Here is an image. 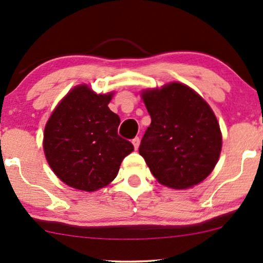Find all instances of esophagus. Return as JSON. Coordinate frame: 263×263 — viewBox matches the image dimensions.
I'll return each instance as SVG.
<instances>
[{"instance_id": "esophagus-1", "label": "esophagus", "mask_w": 263, "mask_h": 263, "mask_svg": "<svg viewBox=\"0 0 263 263\" xmlns=\"http://www.w3.org/2000/svg\"><path fill=\"white\" fill-rule=\"evenodd\" d=\"M133 145H134L135 150H138V148H139V145H140V139H139V138L133 139Z\"/></svg>"}]
</instances>
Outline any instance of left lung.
Listing matches in <instances>:
<instances>
[{
  "mask_svg": "<svg viewBox=\"0 0 263 263\" xmlns=\"http://www.w3.org/2000/svg\"><path fill=\"white\" fill-rule=\"evenodd\" d=\"M151 117L139 154L158 183L187 189L210 176L222 150V133L205 100L185 84L144 90Z\"/></svg>",
  "mask_w": 263,
  "mask_h": 263,
  "instance_id": "8db88e82",
  "label": "left lung"
}]
</instances>
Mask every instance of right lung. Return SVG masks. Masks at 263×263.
Masks as SVG:
<instances>
[{
  "instance_id": "1",
  "label": "right lung",
  "mask_w": 263,
  "mask_h": 263,
  "mask_svg": "<svg viewBox=\"0 0 263 263\" xmlns=\"http://www.w3.org/2000/svg\"><path fill=\"white\" fill-rule=\"evenodd\" d=\"M113 92L96 93L85 84L61 100L45 126L44 152L53 173L74 189L96 191L118 174L134 150L118 135V115L108 108Z\"/></svg>"
}]
</instances>
